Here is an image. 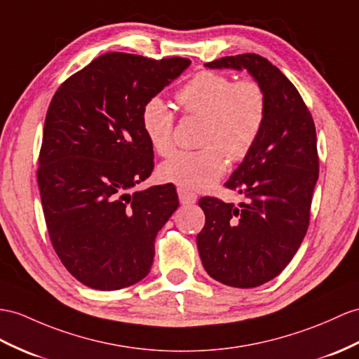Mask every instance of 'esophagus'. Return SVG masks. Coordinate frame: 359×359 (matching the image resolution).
Instances as JSON below:
<instances>
[{"label":"esophagus","mask_w":359,"mask_h":359,"mask_svg":"<svg viewBox=\"0 0 359 359\" xmlns=\"http://www.w3.org/2000/svg\"><path fill=\"white\" fill-rule=\"evenodd\" d=\"M178 196H180V203H181L182 205H191V204H195L196 199H198L196 195L190 194V191L182 190V189H178Z\"/></svg>","instance_id":"34e87169"}]
</instances>
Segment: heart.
<instances>
[{
  "mask_svg": "<svg viewBox=\"0 0 359 359\" xmlns=\"http://www.w3.org/2000/svg\"><path fill=\"white\" fill-rule=\"evenodd\" d=\"M177 100L184 116L204 120L198 151H181L161 163L158 177L187 191L213 187L225 172V156L241 161L264 130L268 102L264 86L252 79H234L203 69L181 86ZM142 128L154 151L169 155L175 146V114L160 97L142 109Z\"/></svg>",
  "mask_w": 359,
  "mask_h": 359,
  "instance_id": "b5f03b06",
  "label": "heart"
}]
</instances>
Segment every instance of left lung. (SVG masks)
Here are the masks:
<instances>
[{"instance_id": "left-lung-1", "label": "left lung", "mask_w": 359, "mask_h": 359, "mask_svg": "<svg viewBox=\"0 0 359 359\" xmlns=\"http://www.w3.org/2000/svg\"><path fill=\"white\" fill-rule=\"evenodd\" d=\"M205 67L247 69L266 94L264 130L225 182L247 201L236 207L201 198L205 225L196 236L210 277L234 287H256L282 273L308 231L318 180L316 125L300 93L268 59L245 53Z\"/></svg>"}]
</instances>
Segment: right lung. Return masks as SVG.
Listing matches in <instances>:
<instances>
[{
    "label": "right lung",
    "instance_id": "1",
    "mask_svg": "<svg viewBox=\"0 0 359 359\" xmlns=\"http://www.w3.org/2000/svg\"><path fill=\"white\" fill-rule=\"evenodd\" d=\"M189 65L186 57L104 53L50 102L38 168L43 216L60 262L93 290L143 280L156 233L180 205L173 184L128 190L154 170L144 103Z\"/></svg>",
    "mask_w": 359,
    "mask_h": 359
}]
</instances>
